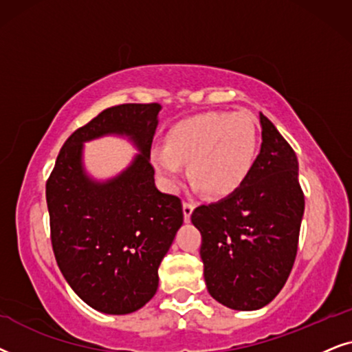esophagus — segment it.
<instances>
[{
  "instance_id": "1",
  "label": "esophagus",
  "mask_w": 352,
  "mask_h": 352,
  "mask_svg": "<svg viewBox=\"0 0 352 352\" xmlns=\"http://www.w3.org/2000/svg\"><path fill=\"white\" fill-rule=\"evenodd\" d=\"M193 209H195L193 203H190V201H185V203H184V219H185V222H190V220H191V214H193Z\"/></svg>"
}]
</instances>
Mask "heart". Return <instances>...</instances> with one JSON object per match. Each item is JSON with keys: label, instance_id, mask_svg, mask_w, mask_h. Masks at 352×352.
Returning a JSON list of instances; mask_svg holds the SVG:
<instances>
[{"label": "heart", "instance_id": "1", "mask_svg": "<svg viewBox=\"0 0 352 352\" xmlns=\"http://www.w3.org/2000/svg\"><path fill=\"white\" fill-rule=\"evenodd\" d=\"M257 130L246 112H208L179 122L168 130L166 148L151 153V162L167 190H177L184 164L196 188L228 196L241 188L254 167Z\"/></svg>", "mask_w": 352, "mask_h": 352}]
</instances>
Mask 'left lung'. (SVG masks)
Listing matches in <instances>:
<instances>
[{
  "label": "left lung",
  "instance_id": "8db88e82",
  "mask_svg": "<svg viewBox=\"0 0 352 352\" xmlns=\"http://www.w3.org/2000/svg\"><path fill=\"white\" fill-rule=\"evenodd\" d=\"M259 120L262 144L248 180L191 214L208 292L235 311L267 306L287 283L304 214L296 154L262 112Z\"/></svg>",
  "mask_w": 352,
  "mask_h": 352
}]
</instances>
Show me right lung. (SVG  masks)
Here are the masks:
<instances>
[{
    "instance_id": "right-lung-1",
    "label": "right lung",
    "mask_w": 352,
    "mask_h": 352,
    "mask_svg": "<svg viewBox=\"0 0 352 352\" xmlns=\"http://www.w3.org/2000/svg\"><path fill=\"white\" fill-rule=\"evenodd\" d=\"M159 111L156 102L104 109L67 138L46 184L56 262L75 294L102 314H132L156 294L157 269L184 223L182 201L157 190L149 162ZM102 136L129 139L138 156L98 181L82 149Z\"/></svg>"
}]
</instances>
